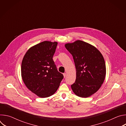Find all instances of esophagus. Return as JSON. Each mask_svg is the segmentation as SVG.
<instances>
[{"label":"esophagus","instance_id":"obj_1","mask_svg":"<svg viewBox=\"0 0 126 126\" xmlns=\"http://www.w3.org/2000/svg\"><path fill=\"white\" fill-rule=\"evenodd\" d=\"M63 76H64V77L65 78L66 77V73H63Z\"/></svg>","mask_w":126,"mask_h":126}]
</instances>
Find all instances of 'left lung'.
I'll use <instances>...</instances> for the list:
<instances>
[{"instance_id":"left-lung-1","label":"left lung","mask_w":126,"mask_h":126,"mask_svg":"<svg viewBox=\"0 0 126 126\" xmlns=\"http://www.w3.org/2000/svg\"><path fill=\"white\" fill-rule=\"evenodd\" d=\"M65 47L72 55L76 69V79L72 89L80 97L91 96L100 88L105 78L102 54L95 46L81 40L66 43Z\"/></svg>"}]
</instances>
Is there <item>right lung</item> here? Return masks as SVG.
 Instances as JSON below:
<instances>
[{
	"instance_id": "right-lung-1",
	"label": "right lung",
	"mask_w": 126,
	"mask_h": 126,
	"mask_svg": "<svg viewBox=\"0 0 126 126\" xmlns=\"http://www.w3.org/2000/svg\"><path fill=\"white\" fill-rule=\"evenodd\" d=\"M58 43L44 41L30 47L21 63V76L27 88L40 98L54 94L63 75L53 60Z\"/></svg>"
}]
</instances>
